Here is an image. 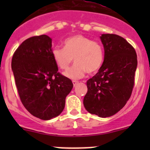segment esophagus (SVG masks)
I'll return each mask as SVG.
<instances>
[{
  "label": "esophagus",
  "instance_id": "1",
  "mask_svg": "<svg viewBox=\"0 0 150 150\" xmlns=\"http://www.w3.org/2000/svg\"><path fill=\"white\" fill-rule=\"evenodd\" d=\"M72 83H73V86H75L78 83V81H72Z\"/></svg>",
  "mask_w": 150,
  "mask_h": 150
}]
</instances>
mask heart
<instances>
[{
	"instance_id": "obj_1",
	"label": "heart",
	"mask_w": 150,
	"mask_h": 150,
	"mask_svg": "<svg viewBox=\"0 0 150 150\" xmlns=\"http://www.w3.org/2000/svg\"><path fill=\"white\" fill-rule=\"evenodd\" d=\"M53 59L58 67L67 69L72 61L75 64L68 69L64 75L77 80L88 73H94L104 62V50L102 45L83 35H75L64 41V48L55 47L51 52Z\"/></svg>"
}]
</instances>
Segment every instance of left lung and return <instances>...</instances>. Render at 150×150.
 Returning <instances> with one entry per match:
<instances>
[{
  "mask_svg": "<svg viewBox=\"0 0 150 150\" xmlns=\"http://www.w3.org/2000/svg\"><path fill=\"white\" fill-rule=\"evenodd\" d=\"M103 64L87 81L83 105L89 113L100 117L114 115L131 97L137 67L135 49L117 35L102 34Z\"/></svg>",
  "mask_w": 150,
  "mask_h": 150,
  "instance_id": "8db88e82",
  "label": "left lung"
}]
</instances>
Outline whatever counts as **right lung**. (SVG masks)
Listing matches in <instances>:
<instances>
[{"label": "right lung", "instance_id": "right-lung-1", "mask_svg": "<svg viewBox=\"0 0 150 150\" xmlns=\"http://www.w3.org/2000/svg\"><path fill=\"white\" fill-rule=\"evenodd\" d=\"M51 52V38L34 36L22 42L11 60L21 102L30 114L44 120L61 114L73 87L70 79L58 72Z\"/></svg>", "mask_w": 150, "mask_h": 150}]
</instances>
